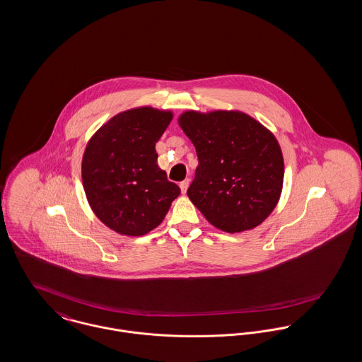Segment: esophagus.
<instances>
[{
	"label": "esophagus",
	"instance_id": "34e87169",
	"mask_svg": "<svg viewBox=\"0 0 362 362\" xmlns=\"http://www.w3.org/2000/svg\"><path fill=\"white\" fill-rule=\"evenodd\" d=\"M189 183H190V180L189 179H186V180H183V182H180V190H182V193L183 194H186V192H187V187H189Z\"/></svg>",
	"mask_w": 362,
	"mask_h": 362
}]
</instances>
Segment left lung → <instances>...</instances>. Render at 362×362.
<instances>
[{"label":"left lung","instance_id":"1","mask_svg":"<svg viewBox=\"0 0 362 362\" xmlns=\"http://www.w3.org/2000/svg\"><path fill=\"white\" fill-rule=\"evenodd\" d=\"M179 125L198 157L190 201L223 231L259 226L282 190L284 158L276 136L241 112H186Z\"/></svg>","mask_w":362,"mask_h":362}]
</instances>
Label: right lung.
Masks as SVG:
<instances>
[{"mask_svg":"<svg viewBox=\"0 0 362 362\" xmlns=\"http://www.w3.org/2000/svg\"><path fill=\"white\" fill-rule=\"evenodd\" d=\"M172 112L138 107L109 119L83 151V185L93 214L114 231L139 237L164 221L180 194L157 164L156 143Z\"/></svg>","mask_w":362,"mask_h":362,"instance_id":"obj_1","label":"right lung"}]
</instances>
